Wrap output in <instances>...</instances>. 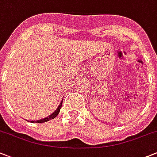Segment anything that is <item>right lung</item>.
Segmentation results:
<instances>
[{"mask_svg": "<svg viewBox=\"0 0 157 157\" xmlns=\"http://www.w3.org/2000/svg\"><path fill=\"white\" fill-rule=\"evenodd\" d=\"M61 105H62V100H61V103H60V105H59V107H57V110H56L54 112V113H51L50 116L45 117V118L41 119V120L30 121V122H32V123H34V122H35V123H44V122H47V121H50V120H52V119H54V117H56L57 115H58L59 112H60V110H61Z\"/></svg>", "mask_w": 157, "mask_h": 157, "instance_id": "right-lung-1", "label": "right lung"}]
</instances>
